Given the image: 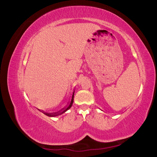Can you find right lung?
<instances>
[{
    "mask_svg": "<svg viewBox=\"0 0 157 157\" xmlns=\"http://www.w3.org/2000/svg\"><path fill=\"white\" fill-rule=\"evenodd\" d=\"M74 94H75V91H74V92H73V93L72 97H71V100H70V101H69V104H68V105L67 106V107H65V108H64V109H61V111H58V112H56V113H46V112H44L43 111H42V112L44 114V115H47L48 117H57V116H58V115H61V114L64 113L65 112H66V111H67V110H69V109L71 107V106H72L73 103Z\"/></svg>",
    "mask_w": 157,
    "mask_h": 157,
    "instance_id": "1",
    "label": "right lung"
}]
</instances>
